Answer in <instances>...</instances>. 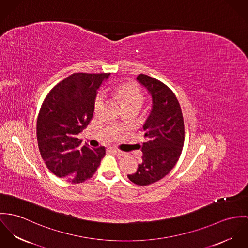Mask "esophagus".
<instances>
[{
    "label": "esophagus",
    "mask_w": 248,
    "mask_h": 248,
    "mask_svg": "<svg viewBox=\"0 0 248 248\" xmlns=\"http://www.w3.org/2000/svg\"><path fill=\"white\" fill-rule=\"evenodd\" d=\"M112 152H113L114 154H116V155H119V156H125V153H124V152H123V151H121V150H118V149H116V148H113V149H112Z\"/></svg>",
    "instance_id": "esophagus-1"
}]
</instances>
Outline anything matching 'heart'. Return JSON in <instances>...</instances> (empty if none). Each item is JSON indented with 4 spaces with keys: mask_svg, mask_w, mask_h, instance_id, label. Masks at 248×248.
<instances>
[{
    "mask_svg": "<svg viewBox=\"0 0 248 248\" xmlns=\"http://www.w3.org/2000/svg\"><path fill=\"white\" fill-rule=\"evenodd\" d=\"M106 93L109 96L117 99L123 106L124 108L138 107L140 108L143 102V97L137 85L134 83H122L119 85H115L108 87ZM104 104V100L102 96H99L94 105L95 112L100 111Z\"/></svg>",
    "mask_w": 248,
    "mask_h": 248,
    "instance_id": "obj_1",
    "label": "heart"
}]
</instances>
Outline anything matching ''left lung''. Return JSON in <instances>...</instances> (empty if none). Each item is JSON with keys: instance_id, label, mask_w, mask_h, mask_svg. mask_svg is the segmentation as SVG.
Masks as SVG:
<instances>
[{"instance_id": "left-lung-1", "label": "left lung", "mask_w": 248, "mask_h": 248, "mask_svg": "<svg viewBox=\"0 0 248 248\" xmlns=\"http://www.w3.org/2000/svg\"><path fill=\"white\" fill-rule=\"evenodd\" d=\"M136 80L150 95L151 108L141 129L146 137L140 146L141 162L127 177L138 186H147L163 179L177 164L184 146L185 125L180 104L165 84L144 74Z\"/></svg>"}]
</instances>
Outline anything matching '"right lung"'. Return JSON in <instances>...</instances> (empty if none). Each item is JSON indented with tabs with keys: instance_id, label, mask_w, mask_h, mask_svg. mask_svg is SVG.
Segmentation results:
<instances>
[{
	"instance_id": "obj_1",
	"label": "right lung",
	"mask_w": 248,
	"mask_h": 248,
	"mask_svg": "<svg viewBox=\"0 0 248 248\" xmlns=\"http://www.w3.org/2000/svg\"><path fill=\"white\" fill-rule=\"evenodd\" d=\"M110 73H74L46 96L37 121L38 146L48 169L72 184L90 179L106 155L104 146L90 148L78 135L94 113L98 90Z\"/></svg>"
}]
</instances>
